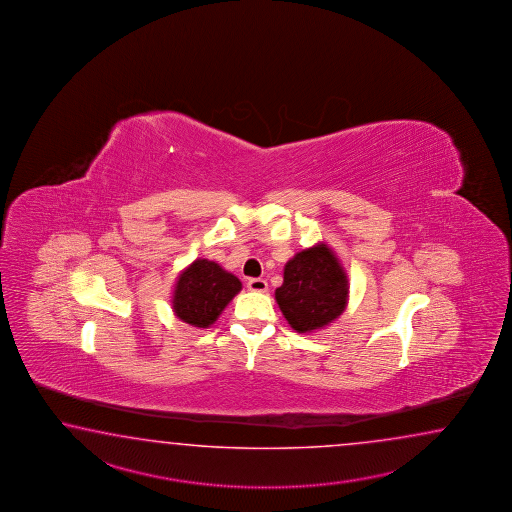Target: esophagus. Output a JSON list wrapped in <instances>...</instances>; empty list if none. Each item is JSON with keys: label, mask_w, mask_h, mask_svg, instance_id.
I'll list each match as a JSON object with an SVG mask.
<instances>
[{"label": "esophagus", "mask_w": 512, "mask_h": 512, "mask_svg": "<svg viewBox=\"0 0 512 512\" xmlns=\"http://www.w3.org/2000/svg\"><path fill=\"white\" fill-rule=\"evenodd\" d=\"M247 287L254 291V293H265L267 291V282L263 280V278H251L249 282H247Z\"/></svg>", "instance_id": "34e87169"}]
</instances>
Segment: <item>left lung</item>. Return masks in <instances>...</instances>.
<instances>
[{
    "instance_id": "left-lung-1",
    "label": "left lung",
    "mask_w": 512,
    "mask_h": 512,
    "mask_svg": "<svg viewBox=\"0 0 512 512\" xmlns=\"http://www.w3.org/2000/svg\"><path fill=\"white\" fill-rule=\"evenodd\" d=\"M348 276L333 251L320 243L298 252L283 269L276 302L285 320L298 333L326 327L348 304Z\"/></svg>"
}]
</instances>
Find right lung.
<instances>
[{"label": "right lung", "mask_w": 512, "mask_h": 512, "mask_svg": "<svg viewBox=\"0 0 512 512\" xmlns=\"http://www.w3.org/2000/svg\"><path fill=\"white\" fill-rule=\"evenodd\" d=\"M240 291V280L216 261L196 260L177 278L174 313L190 326L208 327Z\"/></svg>", "instance_id": "1"}]
</instances>
